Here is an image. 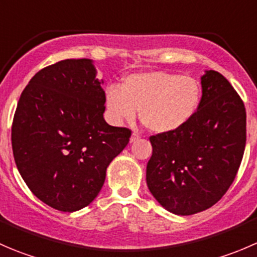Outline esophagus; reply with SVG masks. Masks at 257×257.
Wrapping results in <instances>:
<instances>
[{"mask_svg":"<svg viewBox=\"0 0 257 257\" xmlns=\"http://www.w3.org/2000/svg\"><path fill=\"white\" fill-rule=\"evenodd\" d=\"M139 138H141V137H139V134L133 133V134H132V137H131V143H134V142L138 141Z\"/></svg>","mask_w":257,"mask_h":257,"instance_id":"34e87169","label":"esophagus"}]
</instances>
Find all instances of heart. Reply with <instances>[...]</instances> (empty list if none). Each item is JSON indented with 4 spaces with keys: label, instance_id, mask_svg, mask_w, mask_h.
<instances>
[{
    "label": "heart",
    "instance_id": "1",
    "mask_svg": "<svg viewBox=\"0 0 257 257\" xmlns=\"http://www.w3.org/2000/svg\"><path fill=\"white\" fill-rule=\"evenodd\" d=\"M201 90L193 77L164 71L129 74L123 85L105 89V105L114 123L132 121L141 109L142 121L159 134L179 131L200 104Z\"/></svg>",
    "mask_w": 257,
    "mask_h": 257
}]
</instances>
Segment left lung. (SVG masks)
I'll use <instances>...</instances> for the list:
<instances>
[{
	"mask_svg": "<svg viewBox=\"0 0 257 257\" xmlns=\"http://www.w3.org/2000/svg\"><path fill=\"white\" fill-rule=\"evenodd\" d=\"M200 104L186 125L150 137L147 184L158 203L177 215L211 208L234 181L246 144V112L229 80L201 77Z\"/></svg>",
	"mask_w": 257,
	"mask_h": 257,
	"instance_id": "left-lung-1",
	"label": "left lung"
}]
</instances>
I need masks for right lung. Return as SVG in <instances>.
Masks as SVG:
<instances>
[{
  "label": "right lung",
  "instance_id": "add662e5",
  "mask_svg": "<svg viewBox=\"0 0 257 257\" xmlns=\"http://www.w3.org/2000/svg\"><path fill=\"white\" fill-rule=\"evenodd\" d=\"M102 84L92 59H64L36 73L18 100L11 136L17 169L59 211L89 205L129 143V129L104 120Z\"/></svg>",
  "mask_w": 257,
  "mask_h": 257
}]
</instances>
